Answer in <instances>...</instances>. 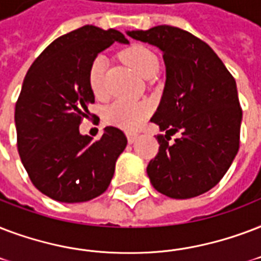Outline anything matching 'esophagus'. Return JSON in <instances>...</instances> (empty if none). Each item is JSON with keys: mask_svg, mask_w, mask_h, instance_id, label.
<instances>
[{"mask_svg": "<svg viewBox=\"0 0 261 261\" xmlns=\"http://www.w3.org/2000/svg\"><path fill=\"white\" fill-rule=\"evenodd\" d=\"M126 137H128V143L129 144H132L135 141L139 139V133H133V132H128L126 133Z\"/></svg>", "mask_w": 261, "mask_h": 261, "instance_id": "34e87169", "label": "esophagus"}]
</instances>
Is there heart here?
Here are the masks:
<instances>
[{"mask_svg":"<svg viewBox=\"0 0 261 261\" xmlns=\"http://www.w3.org/2000/svg\"><path fill=\"white\" fill-rule=\"evenodd\" d=\"M125 61L136 70L143 77L148 79L156 76L159 72V58L152 50L143 44L130 46L124 51ZM106 70H108V58L99 54L91 61L88 68V84L95 96H105L106 94ZM152 112V105L147 100H126L118 99L112 103L106 112L105 120L109 124L120 128L133 130L144 124Z\"/></svg>","mask_w":261,"mask_h":261,"instance_id":"obj_1","label":"heart"}]
</instances>
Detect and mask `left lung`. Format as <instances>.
<instances>
[{
    "label": "left lung",
    "instance_id": "8db88e82",
    "mask_svg": "<svg viewBox=\"0 0 261 261\" xmlns=\"http://www.w3.org/2000/svg\"><path fill=\"white\" fill-rule=\"evenodd\" d=\"M133 39L163 51L166 84L151 121L159 151L147 166L152 187L171 199H191L217 185L240 148L242 109L237 86L205 42L171 25L130 31ZM181 132L171 143L170 136Z\"/></svg>",
    "mask_w": 261,
    "mask_h": 261
}]
</instances>
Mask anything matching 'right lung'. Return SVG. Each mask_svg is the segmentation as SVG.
<instances>
[{"instance_id":"right-lung-1","label":"right lung","mask_w":261,"mask_h":261,"mask_svg":"<svg viewBox=\"0 0 261 261\" xmlns=\"http://www.w3.org/2000/svg\"><path fill=\"white\" fill-rule=\"evenodd\" d=\"M122 32L84 25L60 36L32 62L16 102L17 149L31 182L62 203H82L106 191L126 136L114 126L102 137L82 136L79 125L95 102L88 68Z\"/></svg>"}]
</instances>
